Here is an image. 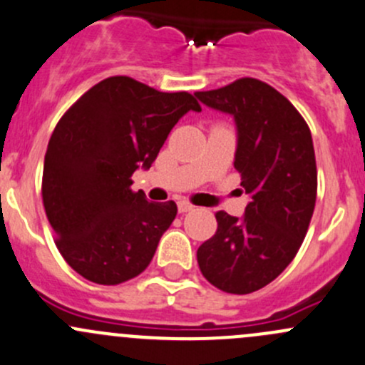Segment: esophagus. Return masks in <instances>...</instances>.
Here are the masks:
<instances>
[{
    "label": "esophagus",
    "instance_id": "34e87169",
    "mask_svg": "<svg viewBox=\"0 0 365 365\" xmlns=\"http://www.w3.org/2000/svg\"><path fill=\"white\" fill-rule=\"evenodd\" d=\"M190 210H194V206L189 203V201H178V212L180 213H187L190 212Z\"/></svg>",
    "mask_w": 365,
    "mask_h": 365
}]
</instances>
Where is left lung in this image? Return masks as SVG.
I'll use <instances>...</instances> for the list:
<instances>
[{
  "mask_svg": "<svg viewBox=\"0 0 365 365\" xmlns=\"http://www.w3.org/2000/svg\"><path fill=\"white\" fill-rule=\"evenodd\" d=\"M194 95L233 116V164L249 194L240 219L215 213L217 231L197 249V263L210 284L247 295L282 274L307 233L318 189L311 130L284 95L252 77Z\"/></svg>",
  "mask_w": 365,
  "mask_h": 365,
  "instance_id": "8db88e82",
  "label": "left lung"
}]
</instances>
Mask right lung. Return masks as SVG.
<instances>
[{"label": "right lung", "mask_w": 365, "mask_h": 365, "mask_svg": "<svg viewBox=\"0 0 365 365\" xmlns=\"http://www.w3.org/2000/svg\"><path fill=\"white\" fill-rule=\"evenodd\" d=\"M201 111L187 91L162 93L108 77L61 116L43 159L42 200L56 247L84 279L114 286L141 274L176 217L130 189L150 169L180 118Z\"/></svg>", "instance_id": "obj_1"}]
</instances>
